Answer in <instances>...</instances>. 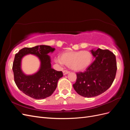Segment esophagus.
Wrapping results in <instances>:
<instances>
[{
	"mask_svg": "<svg viewBox=\"0 0 130 130\" xmlns=\"http://www.w3.org/2000/svg\"><path fill=\"white\" fill-rule=\"evenodd\" d=\"M68 73H69V72L68 71V70H63V74L64 75H65L67 74Z\"/></svg>",
	"mask_w": 130,
	"mask_h": 130,
	"instance_id": "34e87169",
	"label": "esophagus"
}]
</instances>
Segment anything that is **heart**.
<instances>
[{
	"label": "heart",
	"mask_w": 130,
	"mask_h": 130,
	"mask_svg": "<svg viewBox=\"0 0 130 130\" xmlns=\"http://www.w3.org/2000/svg\"><path fill=\"white\" fill-rule=\"evenodd\" d=\"M93 55L89 51L69 52L63 53L60 57L55 59L58 63L64 64L74 71L79 72L87 69L92 63Z\"/></svg>",
	"instance_id": "heart-1"
}]
</instances>
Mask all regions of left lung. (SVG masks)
<instances>
[{
    "label": "left lung",
    "instance_id": "1",
    "mask_svg": "<svg viewBox=\"0 0 130 130\" xmlns=\"http://www.w3.org/2000/svg\"><path fill=\"white\" fill-rule=\"evenodd\" d=\"M95 60L85 72L76 73L77 79L73 85L79 95L92 98L100 95L112 85L117 72L116 56L108 50L98 48L90 50Z\"/></svg>",
    "mask_w": 130,
    "mask_h": 130
}]
</instances>
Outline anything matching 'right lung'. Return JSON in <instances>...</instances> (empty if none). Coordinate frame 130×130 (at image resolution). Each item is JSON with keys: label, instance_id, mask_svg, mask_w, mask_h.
<instances>
[{"label": "right lung", "instance_id": "obj_1", "mask_svg": "<svg viewBox=\"0 0 130 130\" xmlns=\"http://www.w3.org/2000/svg\"><path fill=\"white\" fill-rule=\"evenodd\" d=\"M55 50L50 46L41 45L24 48L15 54L12 67L14 82L19 90L27 96L38 100L45 99L56 89L63 73L52 68L51 58L48 54ZM29 54L37 56L40 61L38 71L31 75L25 74L21 69L22 58Z\"/></svg>", "mask_w": 130, "mask_h": 130}]
</instances>
